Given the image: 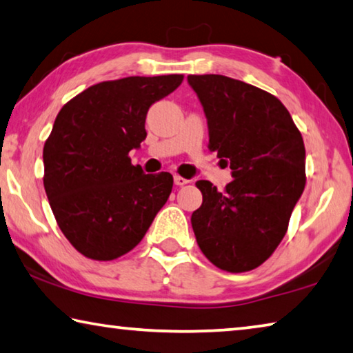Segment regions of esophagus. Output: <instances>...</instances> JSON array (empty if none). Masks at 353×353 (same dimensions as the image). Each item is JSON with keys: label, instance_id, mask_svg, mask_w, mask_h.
<instances>
[{"label": "esophagus", "instance_id": "34e87169", "mask_svg": "<svg viewBox=\"0 0 353 353\" xmlns=\"http://www.w3.org/2000/svg\"><path fill=\"white\" fill-rule=\"evenodd\" d=\"M188 182H190L188 179H185V177H182V176H179V174L174 176V183L179 185V187H182V185H187Z\"/></svg>", "mask_w": 353, "mask_h": 353}]
</instances>
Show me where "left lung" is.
Here are the masks:
<instances>
[{"label":"left lung","mask_w":353,"mask_h":353,"mask_svg":"<svg viewBox=\"0 0 353 353\" xmlns=\"http://www.w3.org/2000/svg\"><path fill=\"white\" fill-rule=\"evenodd\" d=\"M204 107L208 149L230 165L234 181L218 191L198 181L202 205L191 214L196 241L227 272L259 268L288 230L305 188V146L274 94L223 74H190Z\"/></svg>","instance_id":"left-lung-1"}]
</instances>
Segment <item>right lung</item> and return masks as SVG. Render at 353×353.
<instances>
[{
    "instance_id": "obj_1",
    "label": "right lung",
    "mask_w": 353,
    "mask_h": 353,
    "mask_svg": "<svg viewBox=\"0 0 353 353\" xmlns=\"http://www.w3.org/2000/svg\"><path fill=\"white\" fill-rule=\"evenodd\" d=\"M183 74L104 81L57 113L43 146V185L57 225L77 252L110 261L139 244L172 190L170 172L145 174L129 151L146 139V113Z\"/></svg>"
}]
</instances>
